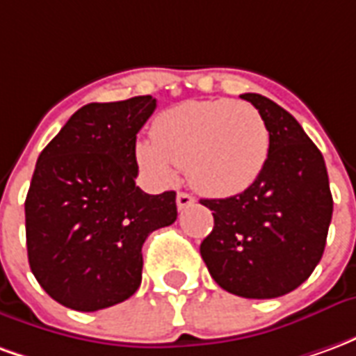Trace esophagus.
<instances>
[{"label": "esophagus", "mask_w": 356, "mask_h": 356, "mask_svg": "<svg viewBox=\"0 0 356 356\" xmlns=\"http://www.w3.org/2000/svg\"><path fill=\"white\" fill-rule=\"evenodd\" d=\"M194 196H191V194H186V193H179L177 194V208L179 209H186V208H191L194 204Z\"/></svg>", "instance_id": "34e87169"}]
</instances>
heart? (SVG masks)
Segmentation results:
<instances>
[{
	"label": "heart",
	"mask_w": 356,
	"mask_h": 356,
	"mask_svg": "<svg viewBox=\"0 0 356 356\" xmlns=\"http://www.w3.org/2000/svg\"><path fill=\"white\" fill-rule=\"evenodd\" d=\"M270 135L261 112L244 101H186L163 110L152 139L135 145L139 168L158 185H170L175 165L191 185L209 196H232L261 175Z\"/></svg>",
	"instance_id": "obj_1"
}]
</instances>
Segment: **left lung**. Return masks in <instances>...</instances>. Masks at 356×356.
<instances>
[{
    "label": "left lung",
    "instance_id": "8db88e82",
    "mask_svg": "<svg viewBox=\"0 0 356 356\" xmlns=\"http://www.w3.org/2000/svg\"><path fill=\"white\" fill-rule=\"evenodd\" d=\"M242 99L268 127L267 165L244 193L200 200L213 211V231L200 254L223 290L273 299L296 290L318 265L334 200L324 158L298 120L263 95Z\"/></svg>",
    "mask_w": 356,
    "mask_h": 356
}]
</instances>
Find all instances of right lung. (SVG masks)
I'll list each match as a JSON object with an SVG mask.
<instances>
[{
	"label": "right lung",
	"instance_id": "right-lung-1",
	"mask_svg": "<svg viewBox=\"0 0 356 356\" xmlns=\"http://www.w3.org/2000/svg\"><path fill=\"white\" fill-rule=\"evenodd\" d=\"M150 95L89 102L43 148L28 188V263L51 298L99 311L140 286L143 244L175 223V193L135 186L137 133L152 116Z\"/></svg>",
	"mask_w": 356,
	"mask_h": 356
}]
</instances>
